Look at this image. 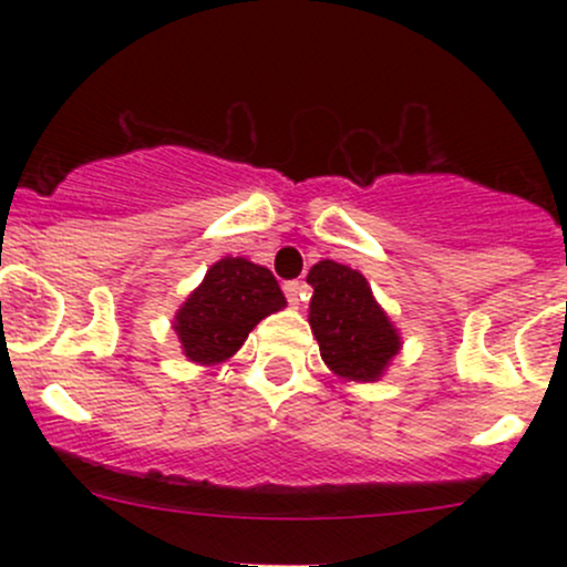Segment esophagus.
Returning <instances> with one entry per match:
<instances>
[{"label": "esophagus", "mask_w": 567, "mask_h": 567, "mask_svg": "<svg viewBox=\"0 0 567 567\" xmlns=\"http://www.w3.org/2000/svg\"><path fill=\"white\" fill-rule=\"evenodd\" d=\"M303 290L306 285L298 282V279H292V282H285V296H288V303L290 306H298L303 301Z\"/></svg>", "instance_id": "34e87169"}]
</instances>
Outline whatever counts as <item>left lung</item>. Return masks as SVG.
I'll return each mask as SVG.
<instances>
[{
    "label": "left lung",
    "mask_w": 567,
    "mask_h": 567,
    "mask_svg": "<svg viewBox=\"0 0 567 567\" xmlns=\"http://www.w3.org/2000/svg\"><path fill=\"white\" fill-rule=\"evenodd\" d=\"M306 282L315 288L309 324L324 365L349 381L379 379L400 351V336L375 303L368 279L349 266L320 261Z\"/></svg>",
    "instance_id": "8db88e82"
}]
</instances>
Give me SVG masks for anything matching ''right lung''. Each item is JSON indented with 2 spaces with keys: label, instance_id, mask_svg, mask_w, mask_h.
<instances>
[{
  "label": "right lung",
  "instance_id": "obj_1",
  "mask_svg": "<svg viewBox=\"0 0 567 567\" xmlns=\"http://www.w3.org/2000/svg\"><path fill=\"white\" fill-rule=\"evenodd\" d=\"M285 306L275 275L247 258L213 264L205 282L175 315V333L186 357L199 365L224 362L245 343L264 317Z\"/></svg>",
  "mask_w": 567,
  "mask_h": 567
}]
</instances>
